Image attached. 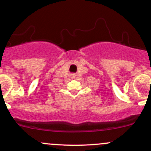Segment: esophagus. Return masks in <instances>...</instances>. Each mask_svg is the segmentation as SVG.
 I'll return each instance as SVG.
<instances>
[{"label":"esophagus","instance_id":"obj_1","mask_svg":"<svg viewBox=\"0 0 151 151\" xmlns=\"http://www.w3.org/2000/svg\"><path fill=\"white\" fill-rule=\"evenodd\" d=\"M70 77H71V78H72V79H74V78L76 77V75L74 74H72L70 75Z\"/></svg>","mask_w":151,"mask_h":151}]
</instances>
